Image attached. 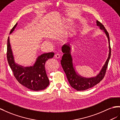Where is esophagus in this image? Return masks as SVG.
<instances>
[{
    "label": "esophagus",
    "mask_w": 120,
    "mask_h": 120,
    "mask_svg": "<svg viewBox=\"0 0 120 120\" xmlns=\"http://www.w3.org/2000/svg\"><path fill=\"white\" fill-rule=\"evenodd\" d=\"M55 57L57 58V59H59V58L60 57V54L59 53H56L55 55Z\"/></svg>",
    "instance_id": "34e87169"
}]
</instances>
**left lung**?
<instances>
[{
	"instance_id": "obj_1",
	"label": "left lung",
	"mask_w": 120,
	"mask_h": 120,
	"mask_svg": "<svg viewBox=\"0 0 120 120\" xmlns=\"http://www.w3.org/2000/svg\"><path fill=\"white\" fill-rule=\"evenodd\" d=\"M97 26L99 27L101 30L105 34L108 41L109 54L108 57L99 72L96 75L90 78H86L81 76L76 71L75 64L73 62L72 57L71 55V47L69 44H65L62 47V52L63 55L61 60V64L63 70L65 72L69 83L71 87L77 91H84L93 87L103 79L106 70L107 65L111 55V49L110 46L109 37L108 32L105 27L99 22L96 21Z\"/></svg>"
}]
</instances>
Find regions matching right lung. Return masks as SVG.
I'll return each mask as SVG.
<instances>
[{"label": "right lung", "instance_id": "right-lung-1", "mask_svg": "<svg viewBox=\"0 0 120 120\" xmlns=\"http://www.w3.org/2000/svg\"><path fill=\"white\" fill-rule=\"evenodd\" d=\"M18 25L17 23L11 31L13 33ZM54 53H44L38 56L33 65L24 66L16 63L10 44L8 39L7 59L9 65L18 82L30 90L34 91L44 90L50 84L45 69V63L49 59L53 58Z\"/></svg>", "mask_w": 120, "mask_h": 120}]
</instances>
